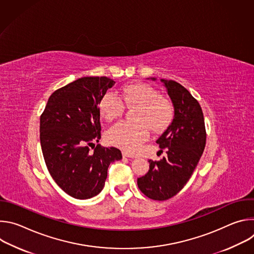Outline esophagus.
<instances>
[{
	"label": "esophagus",
	"mask_w": 254,
	"mask_h": 254,
	"mask_svg": "<svg viewBox=\"0 0 254 254\" xmlns=\"http://www.w3.org/2000/svg\"><path fill=\"white\" fill-rule=\"evenodd\" d=\"M123 156H124V157H126V158H131V159L136 158V156H135V155H133V154H131V153H128V152H126V151H124V152H123Z\"/></svg>",
	"instance_id": "obj_1"
}]
</instances>
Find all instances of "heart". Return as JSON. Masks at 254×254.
Here are the masks:
<instances>
[{
	"label": "heart",
	"instance_id": "1",
	"mask_svg": "<svg viewBox=\"0 0 254 254\" xmlns=\"http://www.w3.org/2000/svg\"><path fill=\"white\" fill-rule=\"evenodd\" d=\"M125 104L137 106L133 117L136 123L121 122L106 132L108 142L124 150H137L148 137V127L154 132H160L172 122V103L148 83L128 82L120 89L119 96L113 92L105 93L98 104L100 117L106 122L120 118Z\"/></svg>",
	"mask_w": 254,
	"mask_h": 254
}]
</instances>
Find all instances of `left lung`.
Listing matches in <instances>:
<instances>
[{"instance_id": "obj_1", "label": "left lung", "mask_w": 254, "mask_h": 254, "mask_svg": "<svg viewBox=\"0 0 254 254\" xmlns=\"http://www.w3.org/2000/svg\"><path fill=\"white\" fill-rule=\"evenodd\" d=\"M150 79V78H148ZM156 80L155 77H151ZM173 107L171 125L157 139L167 157L150 160L149 172L137 179L139 190L153 200L164 201L177 195L187 184L206 144V130L202 108L192 94L174 80L161 79Z\"/></svg>"}]
</instances>
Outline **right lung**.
Returning a JSON list of instances; mask_svg holds the SVG:
<instances>
[{"instance_id": "1", "label": "right lung", "mask_w": 254, "mask_h": 254, "mask_svg": "<svg viewBox=\"0 0 254 254\" xmlns=\"http://www.w3.org/2000/svg\"><path fill=\"white\" fill-rule=\"evenodd\" d=\"M116 81L108 77H81L56 91L40 118V142L48 171L69 196L85 200L104 187L111 163L122 160L117 148L100 144L98 104Z\"/></svg>"}]
</instances>
